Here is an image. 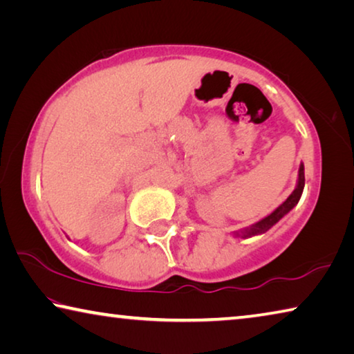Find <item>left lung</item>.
I'll use <instances>...</instances> for the list:
<instances>
[{"instance_id": "8db88e82", "label": "left lung", "mask_w": 354, "mask_h": 354, "mask_svg": "<svg viewBox=\"0 0 354 354\" xmlns=\"http://www.w3.org/2000/svg\"><path fill=\"white\" fill-rule=\"evenodd\" d=\"M303 189H304V164L301 162L298 169V179H297L295 189H293L292 194L287 196L283 205H279L272 214H268L267 217H263L262 220L257 221V223L251 225L248 227H243V230H241V231H236L232 236L247 239V237H254V236H259V234H263V232H267L273 225H277L278 221L284 217V215L289 214L292 209L298 205L299 198H301Z\"/></svg>"}]
</instances>
